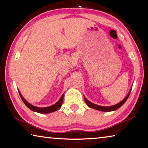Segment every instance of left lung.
Returning a JSON list of instances; mask_svg holds the SVG:
<instances>
[{"mask_svg":"<svg viewBox=\"0 0 148 148\" xmlns=\"http://www.w3.org/2000/svg\"><path fill=\"white\" fill-rule=\"evenodd\" d=\"M131 89H132V87L131 89H130V91L129 92V93L127 94V95L126 96V97L123 99L122 100V101L119 102V103H117L115 105H113V106H99V105H97V104H95L94 103H92V102H90L89 101H88L86 99V97L84 96V99H85V101H86V103L87 104V106L91 108L92 109H95V110H100V111H102V112H112V111H115V110H117L118 108H119L120 107H121L122 105H123V104L125 103L126 101L127 100V99L129 98V95L131 93Z\"/></svg>","mask_w":148,"mask_h":148,"instance_id":"8db88e82","label":"left lung"}]
</instances>
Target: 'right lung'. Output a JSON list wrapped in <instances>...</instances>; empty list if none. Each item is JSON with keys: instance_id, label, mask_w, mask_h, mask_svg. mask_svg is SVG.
<instances>
[{"instance_id": "1", "label": "right lung", "mask_w": 148, "mask_h": 148, "mask_svg": "<svg viewBox=\"0 0 148 148\" xmlns=\"http://www.w3.org/2000/svg\"><path fill=\"white\" fill-rule=\"evenodd\" d=\"M19 93L22 99V101H23V102H24V104H25L30 110H31L32 111L35 112H38V113H40V114H48V113H51V112H53L57 111V110H58L61 106L62 101H63V97H64V93H63L61 97L60 98L59 101H57L56 104L51 105V106H49L47 107H44V108H40V107L34 106L31 104H30L29 102H27L26 100L23 98V97L22 96V95L19 91Z\"/></svg>"}]
</instances>
